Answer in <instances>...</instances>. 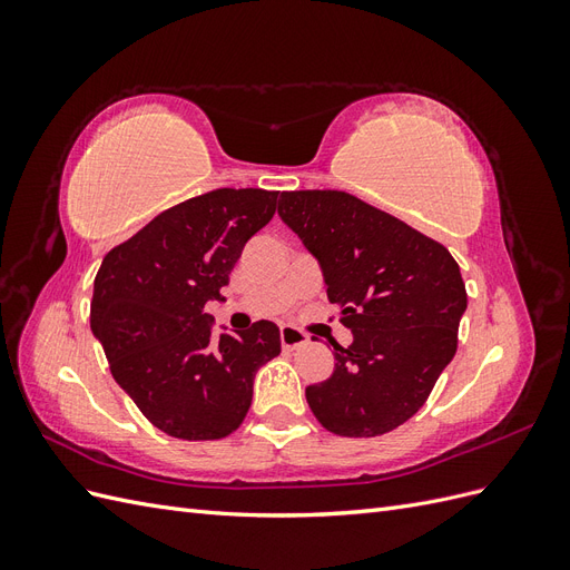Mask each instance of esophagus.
<instances>
[{"instance_id":"34e87169","label":"esophagus","mask_w":570,"mask_h":570,"mask_svg":"<svg viewBox=\"0 0 570 570\" xmlns=\"http://www.w3.org/2000/svg\"><path fill=\"white\" fill-rule=\"evenodd\" d=\"M306 342H308L306 333L297 331V327H289V325L281 327V344H283V350H297V347H304Z\"/></svg>"}]
</instances>
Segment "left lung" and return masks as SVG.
Listing matches in <instances>:
<instances>
[{"label": "left lung", "mask_w": 570, "mask_h": 570, "mask_svg": "<svg viewBox=\"0 0 570 570\" xmlns=\"http://www.w3.org/2000/svg\"><path fill=\"white\" fill-rule=\"evenodd\" d=\"M278 214L323 271L327 299L354 342L335 371L306 387L318 423L342 438H377L406 423L456 354L465 285L438 239L342 189L283 193Z\"/></svg>", "instance_id": "1"}]
</instances>
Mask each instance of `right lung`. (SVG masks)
I'll return each mask as SVG.
<instances>
[{
	"label": "right lung",
	"mask_w": 570,
	"mask_h": 570,
	"mask_svg": "<svg viewBox=\"0 0 570 570\" xmlns=\"http://www.w3.org/2000/svg\"><path fill=\"white\" fill-rule=\"evenodd\" d=\"M278 193L218 187L170 206L101 262L90 325L114 381L142 416L178 440H220L245 421L254 375L281 354V331L256 321L212 333L209 299L247 239L275 214Z\"/></svg>",
	"instance_id": "right-lung-1"
}]
</instances>
